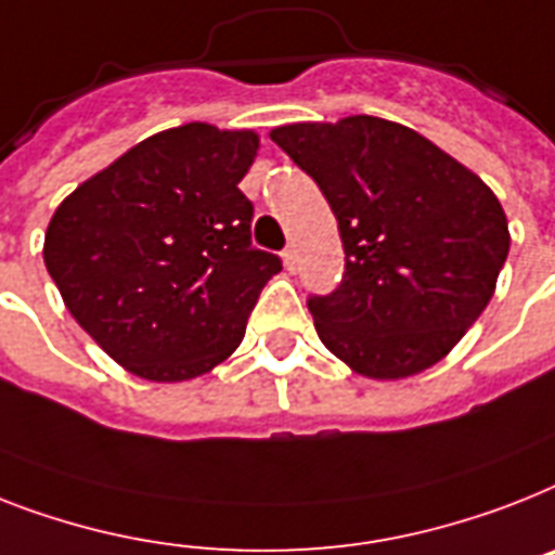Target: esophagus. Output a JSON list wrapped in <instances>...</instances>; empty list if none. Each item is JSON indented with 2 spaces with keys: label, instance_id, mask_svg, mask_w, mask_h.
Here are the masks:
<instances>
[{
  "label": "esophagus",
  "instance_id": "esophagus-1",
  "mask_svg": "<svg viewBox=\"0 0 555 555\" xmlns=\"http://www.w3.org/2000/svg\"><path fill=\"white\" fill-rule=\"evenodd\" d=\"M282 259H285V268L291 270V273H296V268H299V254H296V247L287 245L285 250H282Z\"/></svg>",
  "mask_w": 555,
  "mask_h": 555
}]
</instances>
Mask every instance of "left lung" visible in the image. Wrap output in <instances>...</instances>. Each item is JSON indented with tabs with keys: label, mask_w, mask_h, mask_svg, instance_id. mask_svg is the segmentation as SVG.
I'll list each match as a JSON object with an SVG mask.
<instances>
[{
	"label": "left lung",
	"mask_w": 555,
	"mask_h": 555,
	"mask_svg": "<svg viewBox=\"0 0 555 555\" xmlns=\"http://www.w3.org/2000/svg\"><path fill=\"white\" fill-rule=\"evenodd\" d=\"M270 139L339 222L341 282L308 296L324 348L371 379L439 362L488 308L511 250L493 191L416 130L376 116L299 121Z\"/></svg>",
	"instance_id": "1"
}]
</instances>
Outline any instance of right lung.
Segmentation results:
<instances>
[{
    "mask_svg": "<svg viewBox=\"0 0 555 555\" xmlns=\"http://www.w3.org/2000/svg\"><path fill=\"white\" fill-rule=\"evenodd\" d=\"M259 137L191 121L139 142L56 207L44 264L67 310L121 367L182 382L224 362L276 254L250 242L238 191Z\"/></svg>",
    "mask_w": 555,
    "mask_h": 555,
    "instance_id": "right-lung-1",
    "label": "right lung"
}]
</instances>
